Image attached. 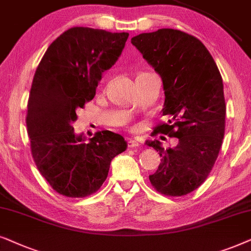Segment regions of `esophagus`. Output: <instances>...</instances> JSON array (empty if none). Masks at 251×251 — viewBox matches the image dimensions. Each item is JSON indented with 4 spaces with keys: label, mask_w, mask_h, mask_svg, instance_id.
Instances as JSON below:
<instances>
[{
    "label": "esophagus",
    "mask_w": 251,
    "mask_h": 251,
    "mask_svg": "<svg viewBox=\"0 0 251 251\" xmlns=\"http://www.w3.org/2000/svg\"><path fill=\"white\" fill-rule=\"evenodd\" d=\"M127 146L129 147V148H135V147H139V142L134 139H128Z\"/></svg>",
    "instance_id": "34e87169"
}]
</instances>
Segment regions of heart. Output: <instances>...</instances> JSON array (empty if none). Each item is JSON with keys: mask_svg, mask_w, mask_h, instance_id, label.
I'll return each mask as SVG.
<instances>
[{"mask_svg": "<svg viewBox=\"0 0 251 251\" xmlns=\"http://www.w3.org/2000/svg\"><path fill=\"white\" fill-rule=\"evenodd\" d=\"M143 73H145V72H141V73H139V75H143Z\"/></svg>", "mask_w": 251, "mask_h": 251, "instance_id": "obj_1", "label": "heart"}]
</instances>
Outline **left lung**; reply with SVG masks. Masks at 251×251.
Here are the masks:
<instances>
[{
    "mask_svg": "<svg viewBox=\"0 0 251 251\" xmlns=\"http://www.w3.org/2000/svg\"><path fill=\"white\" fill-rule=\"evenodd\" d=\"M131 42L163 80L162 111L169 122L156 125L153 133L179 139L166 150L158 140L146 142L162 157L149 180L163 195H187L205 181L222 147L226 115L222 75L205 46L179 29L142 33Z\"/></svg>",
    "mask_w": 251,
    "mask_h": 251,
    "instance_id": "left-lung-1",
    "label": "left lung"
}]
</instances>
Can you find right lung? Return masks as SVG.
Listing matches in <instances>:
<instances>
[{
  "mask_svg": "<svg viewBox=\"0 0 251 251\" xmlns=\"http://www.w3.org/2000/svg\"><path fill=\"white\" fill-rule=\"evenodd\" d=\"M128 33L72 27L58 36L36 69L27 103L26 126L39 172L66 198H86L101 188L110 163L127 143L111 131L88 142L75 135L76 110L95 96L102 73L115 64Z\"/></svg>",
  "mask_w": 251,
  "mask_h": 251,
  "instance_id": "1",
  "label": "right lung"
}]
</instances>
